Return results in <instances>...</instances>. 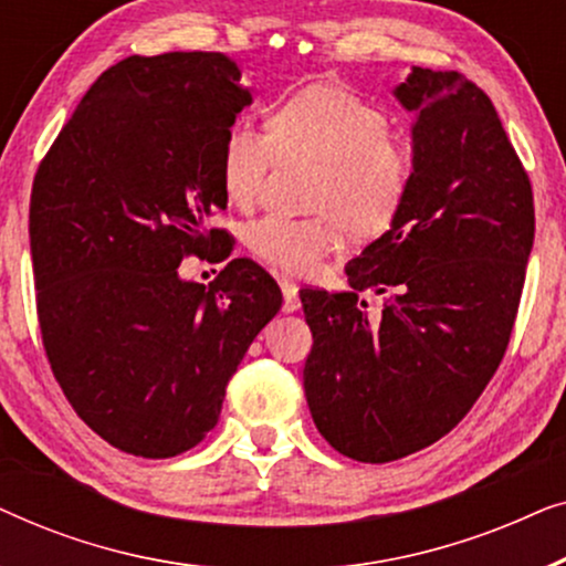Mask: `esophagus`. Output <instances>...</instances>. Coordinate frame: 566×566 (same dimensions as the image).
I'll use <instances>...</instances> for the list:
<instances>
[{
    "mask_svg": "<svg viewBox=\"0 0 566 566\" xmlns=\"http://www.w3.org/2000/svg\"><path fill=\"white\" fill-rule=\"evenodd\" d=\"M281 291H283V312H296L301 306L296 283L289 281V277H281Z\"/></svg>",
    "mask_w": 566,
    "mask_h": 566,
    "instance_id": "1",
    "label": "esophagus"
}]
</instances>
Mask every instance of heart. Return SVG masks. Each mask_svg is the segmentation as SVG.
I'll return each mask as SVG.
<instances>
[{
	"label": "heart",
	"mask_w": 566,
	"mask_h": 566,
	"mask_svg": "<svg viewBox=\"0 0 566 566\" xmlns=\"http://www.w3.org/2000/svg\"><path fill=\"white\" fill-rule=\"evenodd\" d=\"M384 107L337 84H306L273 103L268 130L231 123L221 144V185L231 203L252 206L281 157L319 161L308 219L270 213L247 227L254 258L308 275L339 250L345 231L374 239L391 229L415 180V151L394 134Z\"/></svg>",
	"instance_id": "1"
}]
</instances>
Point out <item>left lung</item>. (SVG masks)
<instances>
[{"label": "left lung", "mask_w": 566, "mask_h": 566, "mask_svg": "<svg viewBox=\"0 0 566 566\" xmlns=\"http://www.w3.org/2000/svg\"><path fill=\"white\" fill-rule=\"evenodd\" d=\"M415 180L397 221L350 265V291H301L314 345L304 391L347 459L397 461L459 424L505 358L536 231L533 190L492 99L415 66ZM387 293L381 317L359 301Z\"/></svg>", "instance_id": "1"}]
</instances>
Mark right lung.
<instances>
[{"label":"right lung","mask_w":566,"mask_h":566,"mask_svg":"<svg viewBox=\"0 0 566 566\" xmlns=\"http://www.w3.org/2000/svg\"><path fill=\"white\" fill-rule=\"evenodd\" d=\"M252 95L216 51L128 56L97 76L38 165L30 254L38 324L74 412L144 459L190 451L216 428L229 378L281 308L252 260H227L221 144Z\"/></svg>","instance_id":"1"}]
</instances>
